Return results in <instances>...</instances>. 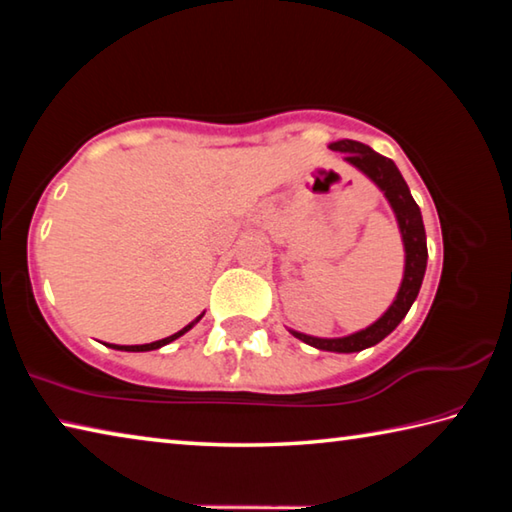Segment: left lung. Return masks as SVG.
<instances>
[{"mask_svg": "<svg viewBox=\"0 0 512 512\" xmlns=\"http://www.w3.org/2000/svg\"><path fill=\"white\" fill-rule=\"evenodd\" d=\"M329 149L345 153L343 160L352 164V167H357L363 176H368L372 183L384 192L386 201L391 203L404 241V277L393 305L384 311V316L377 318L370 327L361 329V332L341 336V339H318V336L302 334L296 332V329H291V334L302 343H307L311 348L318 350L361 352L366 348H372V345H377L379 341H384L386 336L402 323V318L409 314L411 305L420 293L424 271H427V235H424L420 207L413 201L409 185L404 183L402 173L395 167L393 160L384 158V155L372 151L370 146L354 140L332 142Z\"/></svg>", "mask_w": 512, "mask_h": 512, "instance_id": "obj_1", "label": "left lung"}]
</instances>
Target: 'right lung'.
I'll use <instances>...</instances> for the list:
<instances>
[{
    "instance_id": "obj_1",
    "label": "right lung",
    "mask_w": 512,
    "mask_h": 512,
    "mask_svg": "<svg viewBox=\"0 0 512 512\" xmlns=\"http://www.w3.org/2000/svg\"><path fill=\"white\" fill-rule=\"evenodd\" d=\"M201 318H203V314L198 316L196 320H192V323H189L187 327L180 329V332L167 336V339H160V341H153V343H144V345H112V343H110V348H115V350H124V352H149V350H158V348H162V345H167V343H171V341H176L178 336H183L185 332H189V329H192V327H194Z\"/></svg>"
}]
</instances>
